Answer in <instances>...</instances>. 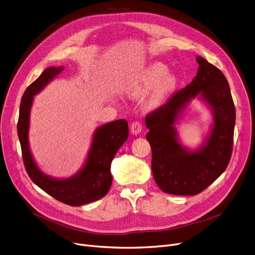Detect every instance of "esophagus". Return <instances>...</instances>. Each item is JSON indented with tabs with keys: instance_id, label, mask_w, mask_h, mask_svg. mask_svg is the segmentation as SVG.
<instances>
[{
	"instance_id": "1",
	"label": "esophagus",
	"mask_w": 255,
	"mask_h": 255,
	"mask_svg": "<svg viewBox=\"0 0 255 255\" xmlns=\"http://www.w3.org/2000/svg\"><path fill=\"white\" fill-rule=\"evenodd\" d=\"M142 130V125L139 122H133L130 127V131L133 135H138Z\"/></svg>"
}]
</instances>
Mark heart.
Returning <instances> with one entry per match:
<instances>
[{
    "instance_id": "obj_1",
    "label": "heart",
    "mask_w": 255,
    "mask_h": 255,
    "mask_svg": "<svg viewBox=\"0 0 255 255\" xmlns=\"http://www.w3.org/2000/svg\"><path fill=\"white\" fill-rule=\"evenodd\" d=\"M177 83V75L173 72H168L166 65L152 63L141 72L137 81L127 86L126 94L131 98L137 99L143 97L151 89L142 102L143 109L150 112L164 104L168 96L176 88Z\"/></svg>"
}]
</instances>
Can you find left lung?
<instances>
[{
	"mask_svg": "<svg viewBox=\"0 0 255 255\" xmlns=\"http://www.w3.org/2000/svg\"><path fill=\"white\" fill-rule=\"evenodd\" d=\"M196 62L199 68L192 82L145 118L153 178L169 194L200 193L224 173L232 153L236 113L229 83L202 57ZM195 98L210 109L213 122L203 143L191 149L182 144L175 125Z\"/></svg>",
	"mask_w": 255,
	"mask_h": 255,
	"instance_id": "8db88e82",
	"label": "left lung"
}]
</instances>
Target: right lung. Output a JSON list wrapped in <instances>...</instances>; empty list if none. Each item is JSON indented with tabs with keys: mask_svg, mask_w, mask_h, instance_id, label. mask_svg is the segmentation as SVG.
Instances as JSON below:
<instances>
[{
	"mask_svg": "<svg viewBox=\"0 0 255 255\" xmlns=\"http://www.w3.org/2000/svg\"><path fill=\"white\" fill-rule=\"evenodd\" d=\"M63 70V66H51L26 88L21 99L17 132L23 161L33 183L65 204L80 206L99 200L109 192L113 181L112 160L127 140L129 130L127 121L124 119L104 124L95 130L85 161L74 175L68 178H56L43 173L30 149L28 138L30 112L34 96L38 95Z\"/></svg>",
	"mask_w": 255,
	"mask_h": 255,
	"instance_id": "1",
	"label": "right lung"
}]
</instances>
